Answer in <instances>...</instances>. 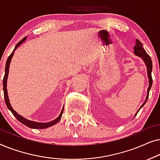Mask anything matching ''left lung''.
<instances>
[{
  "mask_svg": "<svg viewBox=\"0 0 160 160\" xmlns=\"http://www.w3.org/2000/svg\"><path fill=\"white\" fill-rule=\"evenodd\" d=\"M134 54L135 55L140 57V58H142L143 60L145 62V64L146 65V68H147V73H148V83H149V86L148 87V90H147V96H146L145 102L142 104V106H141V108H139V110L137 111V113L138 112L142 107H143L145 103L147 101L148 98V95H149V91L151 87L152 86V61L151 60L150 56L146 53V52L144 49V48L143 47V44L140 42V41L138 39H136V43H135V46L134 47ZM136 113H135V116H136Z\"/></svg>",
  "mask_w": 160,
  "mask_h": 160,
  "instance_id": "1",
  "label": "left lung"
}]
</instances>
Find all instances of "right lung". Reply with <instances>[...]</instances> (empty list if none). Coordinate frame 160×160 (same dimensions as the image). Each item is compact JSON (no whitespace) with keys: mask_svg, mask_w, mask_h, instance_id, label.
Listing matches in <instances>:
<instances>
[{"mask_svg":"<svg viewBox=\"0 0 160 160\" xmlns=\"http://www.w3.org/2000/svg\"><path fill=\"white\" fill-rule=\"evenodd\" d=\"M27 37H25V38L22 39V40L19 41V42L17 43V44L15 46L14 49L13 50L12 53L8 56V58L7 59V61H6V68H5V75H4L3 77V93H4V98H5V102L6 106H7L8 108L12 111V113H13V115L15 117L17 118V119L18 120L19 122H20L21 123H22L23 124H25V126L28 127L30 128H33V129H45L47 128H49L52 125H54V124L58 123V122L60 121L61 117H62V113H63V110H64V108H62V111H61L60 114L59 115V117L57 118L56 119L53 120V121L50 122H46V123H41V122H32L30 121V120H28L25 118H24L23 117H22L21 115H19L17 113L16 111H15L14 109L12 108V106H11L10 102H9V99H8V92H7V89H6V87H7V79H8V71H9V65H10V62L11 60H12V58L13 55H14V52L17 49V47H19L22 43L24 41L26 40Z\"/></svg>","mask_w":160,"mask_h":160,"instance_id":"add662e5","label":"right lung"}]
</instances>
